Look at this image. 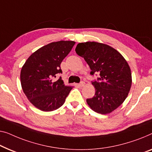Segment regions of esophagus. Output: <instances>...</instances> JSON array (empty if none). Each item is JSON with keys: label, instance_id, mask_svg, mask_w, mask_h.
Here are the masks:
<instances>
[{"label": "esophagus", "instance_id": "esophagus-1", "mask_svg": "<svg viewBox=\"0 0 152 152\" xmlns=\"http://www.w3.org/2000/svg\"><path fill=\"white\" fill-rule=\"evenodd\" d=\"M79 86L80 87H83L85 86V82H83V81H81V83H79Z\"/></svg>", "mask_w": 152, "mask_h": 152}]
</instances>
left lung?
<instances>
[{
  "label": "left lung",
  "instance_id": "left-lung-1",
  "mask_svg": "<svg viewBox=\"0 0 152 152\" xmlns=\"http://www.w3.org/2000/svg\"><path fill=\"white\" fill-rule=\"evenodd\" d=\"M75 51L91 68V74L99 73L98 81L92 84L94 96L86 99L95 113L107 114L124 103L132 86L130 67L118 50L110 46L96 42L79 43Z\"/></svg>",
  "mask_w": 152,
  "mask_h": 152
}]
</instances>
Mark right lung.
<instances>
[{"label":"right lung","mask_w":152,"mask_h":152,"mask_svg":"<svg viewBox=\"0 0 152 152\" xmlns=\"http://www.w3.org/2000/svg\"><path fill=\"white\" fill-rule=\"evenodd\" d=\"M75 44L74 41L53 42L39 48L31 55L21 69L22 88L28 101L44 112L60 107L73 88L65 86L61 77L60 64Z\"/></svg>","instance_id":"right-lung-1"}]
</instances>
